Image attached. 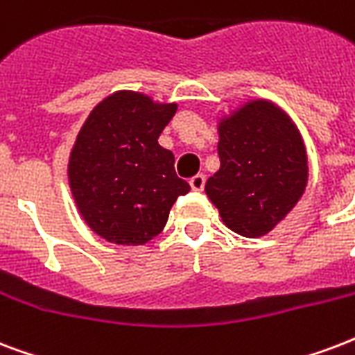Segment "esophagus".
<instances>
[{
    "instance_id": "1",
    "label": "esophagus",
    "mask_w": 355,
    "mask_h": 355,
    "mask_svg": "<svg viewBox=\"0 0 355 355\" xmlns=\"http://www.w3.org/2000/svg\"><path fill=\"white\" fill-rule=\"evenodd\" d=\"M191 187H193V191H204V185H206V175L204 174H196L194 178H191Z\"/></svg>"
}]
</instances>
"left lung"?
<instances>
[{
    "mask_svg": "<svg viewBox=\"0 0 355 355\" xmlns=\"http://www.w3.org/2000/svg\"><path fill=\"white\" fill-rule=\"evenodd\" d=\"M220 168L206 194L230 230L260 238L275 228L305 193L309 164L294 121L269 101H249L218 123Z\"/></svg>",
    "mask_w": 355,
    "mask_h": 355,
    "instance_id": "8db88e82",
    "label": "left lung"
}]
</instances>
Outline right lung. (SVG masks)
<instances>
[{
    "mask_svg": "<svg viewBox=\"0 0 355 355\" xmlns=\"http://www.w3.org/2000/svg\"><path fill=\"white\" fill-rule=\"evenodd\" d=\"M175 103L137 92L101 101L69 157V185L80 215L106 241L144 245L159 236L178 196L191 191L175 174L174 153L159 146Z\"/></svg>",
    "mask_w": 355,
    "mask_h": 355,
    "instance_id": "obj_1",
    "label": "right lung"
}]
</instances>
